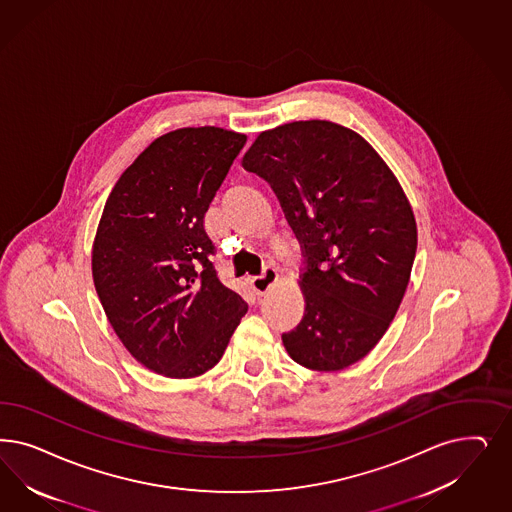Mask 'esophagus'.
I'll use <instances>...</instances> for the list:
<instances>
[{"label":"esophagus","instance_id":"esophagus-1","mask_svg":"<svg viewBox=\"0 0 512 512\" xmlns=\"http://www.w3.org/2000/svg\"><path fill=\"white\" fill-rule=\"evenodd\" d=\"M277 279H279L277 269H275L273 265H267L262 275L250 279V286H252V290H254L258 296H264L265 292L277 282Z\"/></svg>","mask_w":512,"mask_h":512}]
</instances>
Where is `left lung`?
<instances>
[{
    "label": "left lung",
    "mask_w": 512,
    "mask_h": 512,
    "mask_svg": "<svg viewBox=\"0 0 512 512\" xmlns=\"http://www.w3.org/2000/svg\"><path fill=\"white\" fill-rule=\"evenodd\" d=\"M243 167L271 184L303 248L305 314L282 333L290 358L313 371L362 360L394 320L416 254L396 175L362 135L328 120L260 133Z\"/></svg>",
    "instance_id": "1"
}]
</instances>
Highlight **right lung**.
I'll return each instance as SVG.
<instances>
[{"mask_svg":"<svg viewBox=\"0 0 512 512\" xmlns=\"http://www.w3.org/2000/svg\"><path fill=\"white\" fill-rule=\"evenodd\" d=\"M247 135L215 126L154 139L109 194L92 248V277L133 358L169 379L220 362L247 313L218 279L203 218Z\"/></svg>","mask_w":512,"mask_h":512,"instance_id":"add662e5","label":"right lung"}]
</instances>
